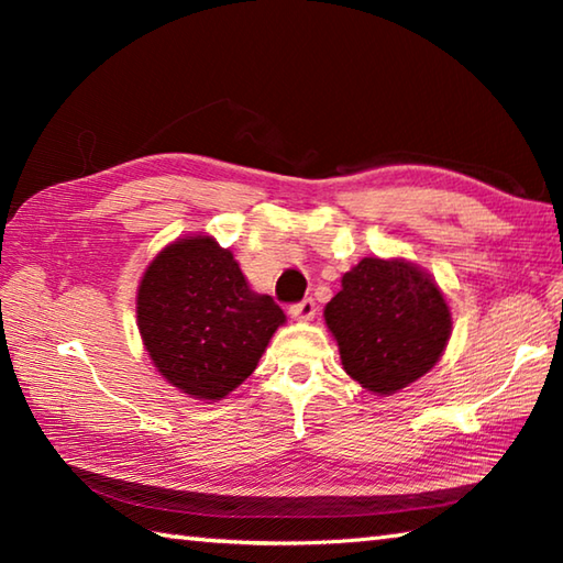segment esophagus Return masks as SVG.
Wrapping results in <instances>:
<instances>
[{"label":"esophagus","mask_w":563,"mask_h":563,"mask_svg":"<svg viewBox=\"0 0 563 563\" xmlns=\"http://www.w3.org/2000/svg\"><path fill=\"white\" fill-rule=\"evenodd\" d=\"M290 316L295 320H310L312 316H316V302H312V298H305L300 302L290 305Z\"/></svg>","instance_id":"esophagus-1"}]
</instances>
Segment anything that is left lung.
Wrapping results in <instances>:
<instances>
[{
    "mask_svg": "<svg viewBox=\"0 0 563 563\" xmlns=\"http://www.w3.org/2000/svg\"><path fill=\"white\" fill-rule=\"evenodd\" d=\"M342 369L367 393L389 397L440 362L452 312L440 285L405 258H362L325 305Z\"/></svg>",
    "mask_w": 563,
    "mask_h": 563,
    "instance_id": "1",
    "label": "left lung"
}]
</instances>
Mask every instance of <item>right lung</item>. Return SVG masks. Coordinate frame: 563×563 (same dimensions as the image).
Wrapping results in <instances>:
<instances>
[{"label":"right lung","instance_id":"add662e5","mask_svg":"<svg viewBox=\"0 0 563 563\" xmlns=\"http://www.w3.org/2000/svg\"><path fill=\"white\" fill-rule=\"evenodd\" d=\"M285 322L213 235L176 238L144 271L136 325L151 362L180 393L223 399L243 385Z\"/></svg>","mask_w":563,"mask_h":563}]
</instances>
